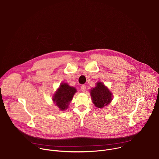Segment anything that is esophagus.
I'll return each mask as SVG.
<instances>
[{
    "label": "esophagus",
    "instance_id": "obj_1",
    "mask_svg": "<svg viewBox=\"0 0 159 159\" xmlns=\"http://www.w3.org/2000/svg\"><path fill=\"white\" fill-rule=\"evenodd\" d=\"M80 89H81V90H82V92H85V89H86V87H85V85H82Z\"/></svg>",
    "mask_w": 159,
    "mask_h": 159
}]
</instances>
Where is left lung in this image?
Masks as SVG:
<instances>
[{"label": "left lung", "mask_w": 159, "mask_h": 159, "mask_svg": "<svg viewBox=\"0 0 159 159\" xmlns=\"http://www.w3.org/2000/svg\"><path fill=\"white\" fill-rule=\"evenodd\" d=\"M90 94L95 106L101 109L109 104L113 96L107 87L101 82H98L95 87L90 89Z\"/></svg>", "instance_id": "left-lung-1"}]
</instances>
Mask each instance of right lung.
Segmentation results:
<instances>
[{
	"label": "right lung",
	"instance_id": "1",
	"mask_svg": "<svg viewBox=\"0 0 159 159\" xmlns=\"http://www.w3.org/2000/svg\"><path fill=\"white\" fill-rule=\"evenodd\" d=\"M76 92V88L69 85L67 83L62 82L53 95V103L60 111H65L69 108L70 102Z\"/></svg>",
	"mask_w": 159,
	"mask_h": 159
}]
</instances>
